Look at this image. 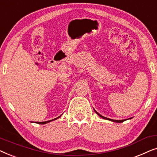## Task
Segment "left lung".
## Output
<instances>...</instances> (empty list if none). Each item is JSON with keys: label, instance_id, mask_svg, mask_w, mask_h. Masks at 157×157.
I'll list each match as a JSON object with an SVG mask.
<instances>
[{"label": "left lung", "instance_id": "1", "mask_svg": "<svg viewBox=\"0 0 157 157\" xmlns=\"http://www.w3.org/2000/svg\"><path fill=\"white\" fill-rule=\"evenodd\" d=\"M95 111V110H94ZM95 112L97 113V114L100 117H101L102 119H106V120H109V121H113V122H117V123H121V122H123V121H126V119H123V120H113V119H109V118H106V117H103V116H101L100 114V113H98L97 111H95ZM132 119V118H130V119Z\"/></svg>", "mask_w": 157, "mask_h": 157}]
</instances>
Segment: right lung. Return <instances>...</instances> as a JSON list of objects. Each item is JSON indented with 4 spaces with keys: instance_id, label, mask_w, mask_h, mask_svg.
I'll use <instances>...</instances> for the list:
<instances>
[{
    "instance_id": "1",
    "label": "right lung",
    "mask_w": 157,
    "mask_h": 157,
    "mask_svg": "<svg viewBox=\"0 0 157 157\" xmlns=\"http://www.w3.org/2000/svg\"><path fill=\"white\" fill-rule=\"evenodd\" d=\"M61 115H62V114H61ZM61 116H59V117L56 118V119H52V120H49V121H43V122H36V124H45L49 123V122H51V121H54V120L57 119H59V118H60V117H61Z\"/></svg>"
}]
</instances>
